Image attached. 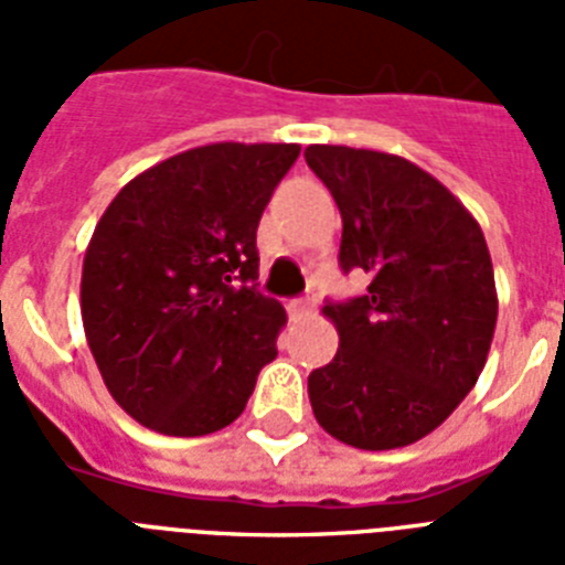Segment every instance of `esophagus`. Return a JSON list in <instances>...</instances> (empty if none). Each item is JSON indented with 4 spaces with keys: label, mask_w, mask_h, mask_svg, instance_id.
Wrapping results in <instances>:
<instances>
[{
    "label": "esophagus",
    "mask_w": 565,
    "mask_h": 565,
    "mask_svg": "<svg viewBox=\"0 0 565 565\" xmlns=\"http://www.w3.org/2000/svg\"><path fill=\"white\" fill-rule=\"evenodd\" d=\"M313 301H317V296H313V292L301 296V299H292L290 301V313H292V317H301V313H308V310L313 308Z\"/></svg>",
    "instance_id": "obj_1"
}]
</instances>
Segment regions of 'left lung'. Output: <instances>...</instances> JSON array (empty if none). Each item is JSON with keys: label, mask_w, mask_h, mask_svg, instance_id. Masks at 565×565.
<instances>
[{"label": "left lung", "mask_w": 565, "mask_h": 565, "mask_svg": "<svg viewBox=\"0 0 565 565\" xmlns=\"http://www.w3.org/2000/svg\"><path fill=\"white\" fill-rule=\"evenodd\" d=\"M340 216V269L363 296L326 301L334 361L308 375L313 416L345 446H411L443 425L481 375L499 299L487 239L434 175L395 154L308 146Z\"/></svg>", "instance_id": "obj_1"}]
</instances>
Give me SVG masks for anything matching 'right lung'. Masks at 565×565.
<instances>
[{"label": "right lung", "mask_w": 565, "mask_h": 565, "mask_svg": "<svg viewBox=\"0 0 565 565\" xmlns=\"http://www.w3.org/2000/svg\"><path fill=\"white\" fill-rule=\"evenodd\" d=\"M296 143H213L119 190L84 255L82 319L110 395L140 425L204 437L275 361L281 301L257 290V222Z\"/></svg>", "instance_id": "right-lung-1"}]
</instances>
